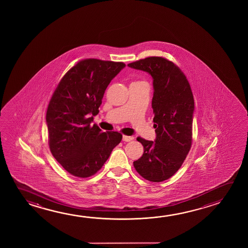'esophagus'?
<instances>
[{
    "mask_svg": "<svg viewBox=\"0 0 248 248\" xmlns=\"http://www.w3.org/2000/svg\"><path fill=\"white\" fill-rule=\"evenodd\" d=\"M133 139H134L133 137H129V136H125V135L123 136V141H124V142H130V141L133 140Z\"/></svg>",
    "mask_w": 248,
    "mask_h": 248,
    "instance_id": "esophagus-1",
    "label": "esophagus"
}]
</instances>
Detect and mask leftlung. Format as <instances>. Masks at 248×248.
<instances>
[{"label": "left lung", "instance_id": "left-lung-1", "mask_svg": "<svg viewBox=\"0 0 248 248\" xmlns=\"http://www.w3.org/2000/svg\"><path fill=\"white\" fill-rule=\"evenodd\" d=\"M128 66L150 74L154 87L152 108L156 137L155 142L138 138L143 154L133 165L143 178L163 182L175 175L190 150L195 110L190 85L178 66L165 58H145Z\"/></svg>", "mask_w": 248, "mask_h": 248}]
</instances>
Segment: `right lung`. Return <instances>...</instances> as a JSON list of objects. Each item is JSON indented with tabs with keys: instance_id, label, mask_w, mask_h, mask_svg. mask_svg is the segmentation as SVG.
I'll use <instances>...</instances> for the list:
<instances>
[{
	"instance_id": "obj_1",
	"label": "right lung",
	"mask_w": 248,
	"mask_h": 248,
	"mask_svg": "<svg viewBox=\"0 0 248 248\" xmlns=\"http://www.w3.org/2000/svg\"><path fill=\"white\" fill-rule=\"evenodd\" d=\"M125 66L123 62L85 59L65 73L46 110L51 153L71 175L96 174L122 140L118 131L92 124L106 88Z\"/></svg>"
}]
</instances>
